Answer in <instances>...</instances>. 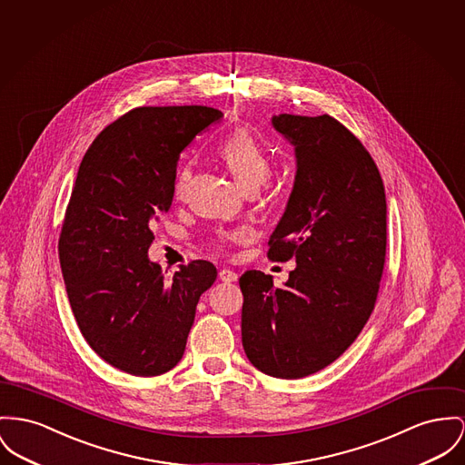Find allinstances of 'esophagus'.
Segmentation results:
<instances>
[{
    "label": "esophagus",
    "mask_w": 465,
    "mask_h": 465,
    "mask_svg": "<svg viewBox=\"0 0 465 465\" xmlns=\"http://www.w3.org/2000/svg\"><path fill=\"white\" fill-rule=\"evenodd\" d=\"M218 277H220L222 282L229 283V282H236V280H238V273H236V272H232V270H227V268H223V270H220Z\"/></svg>",
    "instance_id": "34e87169"
}]
</instances>
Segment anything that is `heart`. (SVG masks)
I'll return each mask as SVG.
<instances>
[{
    "instance_id": "1",
    "label": "heart",
    "mask_w": 465,
    "mask_h": 465,
    "mask_svg": "<svg viewBox=\"0 0 465 465\" xmlns=\"http://www.w3.org/2000/svg\"><path fill=\"white\" fill-rule=\"evenodd\" d=\"M218 155L229 169V173L232 174L234 182L243 192L257 190L259 186L266 183V180L272 174L270 156L245 130H238L227 135L218 146ZM186 178H188V171L183 169L176 178V185H174L176 197L182 195ZM229 238L245 240L247 232L236 231Z\"/></svg>"
}]
</instances>
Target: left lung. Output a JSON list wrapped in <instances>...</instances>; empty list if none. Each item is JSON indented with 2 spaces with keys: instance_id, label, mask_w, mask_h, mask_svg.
Wrapping results in <instances>:
<instances>
[{
  "instance_id": "8db88e82",
  "label": "left lung",
  "mask_w": 465,
  "mask_h": 465,
  "mask_svg": "<svg viewBox=\"0 0 465 465\" xmlns=\"http://www.w3.org/2000/svg\"><path fill=\"white\" fill-rule=\"evenodd\" d=\"M296 174L270 236V259L296 261L283 287L262 272L240 279L242 341L257 371L300 379L356 341L375 305L386 257V195L365 146L335 118L279 114Z\"/></svg>"
}]
</instances>
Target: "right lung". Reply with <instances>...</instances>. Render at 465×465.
I'll list each match as a JSON object with an SVG mask.
<instances>
[{"instance_id": "add662e5", "label": "right lung", "mask_w": 465, "mask_h": 465, "mask_svg": "<svg viewBox=\"0 0 465 465\" xmlns=\"http://www.w3.org/2000/svg\"><path fill=\"white\" fill-rule=\"evenodd\" d=\"M223 114L204 105L137 107L109 124L81 162L60 236L68 302L83 337L120 371L153 377L178 365L208 261L165 279L148 248L171 208L182 152Z\"/></svg>"}]
</instances>
